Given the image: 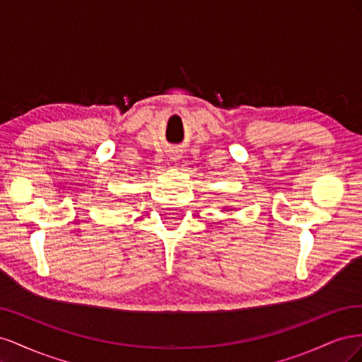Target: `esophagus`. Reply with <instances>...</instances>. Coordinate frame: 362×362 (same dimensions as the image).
I'll return each instance as SVG.
<instances>
[{
  "mask_svg": "<svg viewBox=\"0 0 362 362\" xmlns=\"http://www.w3.org/2000/svg\"><path fill=\"white\" fill-rule=\"evenodd\" d=\"M170 158H172L173 161H177V160H178V157H177V156H173V157H170Z\"/></svg>",
  "mask_w": 362,
  "mask_h": 362,
  "instance_id": "obj_1",
  "label": "esophagus"
}]
</instances>
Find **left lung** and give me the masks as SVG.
<instances>
[{
  "mask_svg": "<svg viewBox=\"0 0 362 362\" xmlns=\"http://www.w3.org/2000/svg\"><path fill=\"white\" fill-rule=\"evenodd\" d=\"M223 210H226V208H223ZM231 210H233V208H231Z\"/></svg>",
  "mask_w": 362,
  "mask_h": 362,
  "instance_id": "8db88e82",
  "label": "left lung"
}]
</instances>
